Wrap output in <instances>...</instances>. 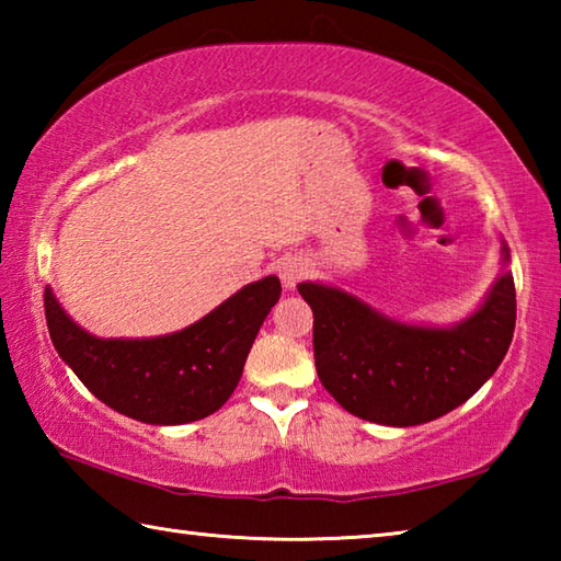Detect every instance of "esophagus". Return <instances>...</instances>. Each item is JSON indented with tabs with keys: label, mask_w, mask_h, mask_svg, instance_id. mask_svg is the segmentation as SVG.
Here are the masks:
<instances>
[{
	"label": "esophagus",
	"mask_w": 561,
	"mask_h": 561,
	"mask_svg": "<svg viewBox=\"0 0 561 561\" xmlns=\"http://www.w3.org/2000/svg\"><path fill=\"white\" fill-rule=\"evenodd\" d=\"M311 272V264L304 260V257H297V254H294V257H284L282 262H279V279H282V284L287 289H294L297 287V284L307 277V274Z\"/></svg>",
	"instance_id": "34e87169"
}]
</instances>
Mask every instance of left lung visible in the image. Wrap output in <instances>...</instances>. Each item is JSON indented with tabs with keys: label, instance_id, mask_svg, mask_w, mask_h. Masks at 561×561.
<instances>
[{
	"label": "left lung",
	"instance_id": "obj_1",
	"mask_svg": "<svg viewBox=\"0 0 561 561\" xmlns=\"http://www.w3.org/2000/svg\"><path fill=\"white\" fill-rule=\"evenodd\" d=\"M500 252L507 264L505 242ZM297 289L314 311L319 381L348 413L396 428L435 421L468 401L497 371L515 334L510 270L474 314L445 329L403 324L329 284L301 282Z\"/></svg>",
	"mask_w": 561,
	"mask_h": 561
}]
</instances>
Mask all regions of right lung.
I'll list each match as a JSON object with an SVG mask.
<instances>
[{"mask_svg": "<svg viewBox=\"0 0 561 561\" xmlns=\"http://www.w3.org/2000/svg\"><path fill=\"white\" fill-rule=\"evenodd\" d=\"M279 294L282 284L270 274L187 329L153 339L93 336L73 324L49 287L44 311L54 348L99 401L140 423L183 425L215 413L232 396Z\"/></svg>", "mask_w": 561, "mask_h": 561, "instance_id": "add662e5", "label": "right lung"}]
</instances>
